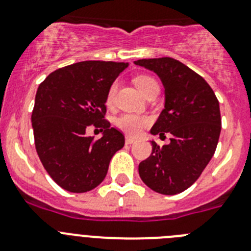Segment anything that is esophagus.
I'll return each mask as SVG.
<instances>
[{"instance_id": "1", "label": "esophagus", "mask_w": 251, "mask_h": 251, "mask_svg": "<svg viewBox=\"0 0 251 251\" xmlns=\"http://www.w3.org/2000/svg\"><path fill=\"white\" fill-rule=\"evenodd\" d=\"M135 142V139L134 138H132V137H127L126 138V144H133Z\"/></svg>"}]
</instances>
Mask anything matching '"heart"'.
Instances as JSON below:
<instances>
[{
  "instance_id": "b5f03b06",
  "label": "heart",
  "mask_w": 251,
  "mask_h": 251,
  "mask_svg": "<svg viewBox=\"0 0 251 251\" xmlns=\"http://www.w3.org/2000/svg\"><path fill=\"white\" fill-rule=\"evenodd\" d=\"M135 87L139 89L142 94L146 96L147 93L151 91L154 88L159 89V86H158V82L154 79L153 77L147 75H135L134 79ZM117 91V83H112L109 86L107 91V96H105V103L108 105H110L114 100V96H116ZM151 123V119L146 116H139V114H132V113H124L121 114L118 118L116 119V126L122 129L123 132L128 133L130 135H137L138 133L141 132L144 127H147L148 124Z\"/></svg>"
}]
</instances>
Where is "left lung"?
<instances>
[{"label":"left lung","instance_id":"left-lung-1","mask_svg":"<svg viewBox=\"0 0 251 251\" xmlns=\"http://www.w3.org/2000/svg\"><path fill=\"white\" fill-rule=\"evenodd\" d=\"M134 63L157 73L164 86V109L151 133L172 134L171 143L163 147L151 141V154L139 163V176L154 192L178 194L194 184L214 155L222 130L219 102L205 79L176 59Z\"/></svg>","mask_w":251,"mask_h":251}]
</instances>
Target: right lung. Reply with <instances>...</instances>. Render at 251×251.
I'll return each instance as SVG.
<instances>
[{
	"mask_svg": "<svg viewBox=\"0 0 251 251\" xmlns=\"http://www.w3.org/2000/svg\"><path fill=\"white\" fill-rule=\"evenodd\" d=\"M124 62L84 61L59 68L40 84L32 110L34 146L50 176L71 193H86L105 178L124 135L104 119L105 96ZM89 125L102 138L87 137Z\"/></svg>",
	"mask_w": 251,
	"mask_h": 251,
	"instance_id": "right-lung-1",
	"label": "right lung"
}]
</instances>
